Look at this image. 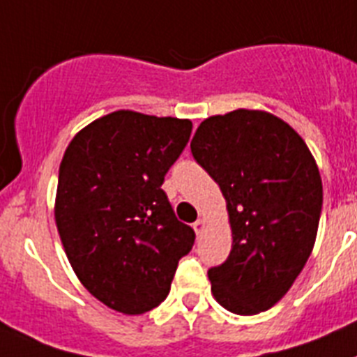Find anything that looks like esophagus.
<instances>
[{
  "mask_svg": "<svg viewBox=\"0 0 357 357\" xmlns=\"http://www.w3.org/2000/svg\"><path fill=\"white\" fill-rule=\"evenodd\" d=\"M192 227H194V230H196V234L199 236V234H202V232H203V230H205V227H206V221H205V220H202V218H199V220H197L196 223L192 225Z\"/></svg>",
  "mask_w": 357,
  "mask_h": 357,
  "instance_id": "34e87169",
  "label": "esophagus"
}]
</instances>
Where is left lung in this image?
Returning a JSON list of instances; mask_svg holds the SVG:
<instances>
[{"label":"left lung","mask_w":357,"mask_h":357,"mask_svg":"<svg viewBox=\"0 0 357 357\" xmlns=\"http://www.w3.org/2000/svg\"><path fill=\"white\" fill-rule=\"evenodd\" d=\"M227 199L232 250L212 266L215 301L241 316L289 292L316 241L323 185L307 143L283 119L239 109L211 116L190 143Z\"/></svg>","instance_id":"obj_1"}]
</instances>
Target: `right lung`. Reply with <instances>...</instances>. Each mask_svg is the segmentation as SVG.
Wrapping results in <instances>:
<instances>
[{"mask_svg":"<svg viewBox=\"0 0 357 357\" xmlns=\"http://www.w3.org/2000/svg\"><path fill=\"white\" fill-rule=\"evenodd\" d=\"M192 132L190 119L116 110L74 136L59 165L56 225L89 292L123 314L169 296L196 234L161 188Z\"/></svg>","mask_w":357,"mask_h":357,"instance_id":"1","label":"right lung"}]
</instances>
